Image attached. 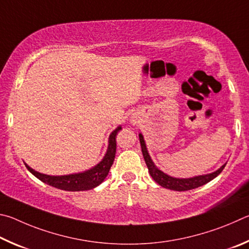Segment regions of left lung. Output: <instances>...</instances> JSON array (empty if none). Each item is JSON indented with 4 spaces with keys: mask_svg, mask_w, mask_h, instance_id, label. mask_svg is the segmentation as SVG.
Returning <instances> with one entry per match:
<instances>
[{
    "mask_svg": "<svg viewBox=\"0 0 249 249\" xmlns=\"http://www.w3.org/2000/svg\"><path fill=\"white\" fill-rule=\"evenodd\" d=\"M139 139H140L142 154L146 163V166L149 168L150 175L160 186L164 187V188L176 190V191H186V190L198 188V187L206 185L207 182L214 179V178L219 175V174H221L222 171H223V168L226 165V164L222 165V166L219 169H216L215 172L206 174V175H199V176H195L190 178H176V177L169 176L155 166V164L153 160H152L149 152H147L144 138H143L142 133H139Z\"/></svg>",
    "mask_w": 249,
    "mask_h": 249,
    "instance_id": "1",
    "label": "left lung"
}]
</instances>
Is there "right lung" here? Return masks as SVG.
<instances>
[{"label": "right lung", "mask_w": 249, "mask_h": 249, "mask_svg": "<svg viewBox=\"0 0 249 249\" xmlns=\"http://www.w3.org/2000/svg\"><path fill=\"white\" fill-rule=\"evenodd\" d=\"M121 130V125L117 127L113 131L110 133L108 139V147L106 151V154L100 162L95 165L94 167L87 169L85 172L76 173V174H70V175H62V176H51L46 175V174H41L37 171H35L32 167H29L27 164L25 163L26 167L28 171L33 174L35 177H37L39 180H41L45 184L55 187V188L65 190V191H84V190H90L102 184L107 177L109 169H110L111 165L113 163L116 155V136L117 133Z\"/></svg>", "instance_id": "right-lung-1"}]
</instances>
